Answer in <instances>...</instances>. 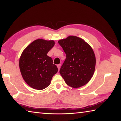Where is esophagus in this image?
Segmentation results:
<instances>
[{"label":"esophagus","mask_w":121,"mask_h":121,"mask_svg":"<svg viewBox=\"0 0 121 121\" xmlns=\"http://www.w3.org/2000/svg\"><path fill=\"white\" fill-rule=\"evenodd\" d=\"M57 67H58V70H60V67H61V65H60H60H57Z\"/></svg>","instance_id":"obj_1"}]
</instances>
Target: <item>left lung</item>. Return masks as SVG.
Returning <instances> with one entry per match:
<instances>
[{
    "mask_svg": "<svg viewBox=\"0 0 121 121\" xmlns=\"http://www.w3.org/2000/svg\"><path fill=\"white\" fill-rule=\"evenodd\" d=\"M58 43L66 54V59L60 70L66 84L77 88L88 83L96 66V57L91 46L75 36L60 39Z\"/></svg>",
    "mask_w": 121,
    "mask_h": 121,
    "instance_id": "8db88e82",
    "label": "left lung"
}]
</instances>
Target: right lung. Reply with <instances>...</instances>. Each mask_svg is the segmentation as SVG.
Returning a JSON list of instances; mask_svg holds the SVG:
<instances>
[{
  "label": "right lung",
  "mask_w": 121,
  "mask_h": 121,
  "mask_svg": "<svg viewBox=\"0 0 121 121\" xmlns=\"http://www.w3.org/2000/svg\"><path fill=\"white\" fill-rule=\"evenodd\" d=\"M54 40L37 39L24 49L19 60L22 78L28 85L42 90L50 85L58 68L47 55L55 45Z\"/></svg>",
  "instance_id": "add662e5"
}]
</instances>
